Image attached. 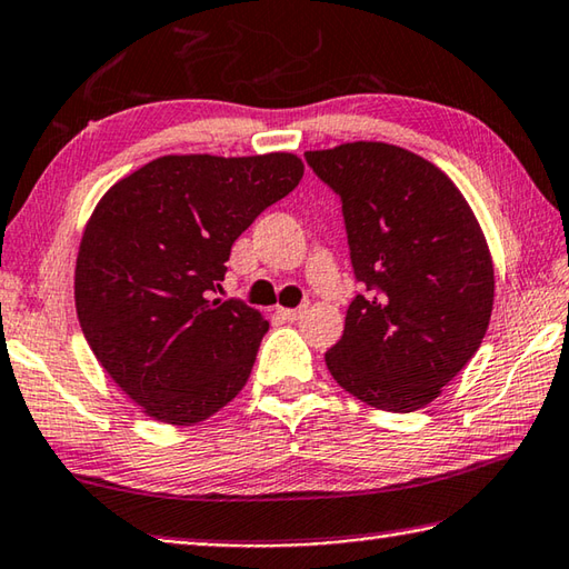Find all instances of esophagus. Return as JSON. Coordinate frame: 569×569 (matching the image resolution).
Wrapping results in <instances>:
<instances>
[{"label":"esophagus","instance_id":"obj_1","mask_svg":"<svg viewBox=\"0 0 569 569\" xmlns=\"http://www.w3.org/2000/svg\"><path fill=\"white\" fill-rule=\"evenodd\" d=\"M276 313L281 316L283 320H298V318H303V313H306V306L303 308H276Z\"/></svg>","mask_w":569,"mask_h":569}]
</instances>
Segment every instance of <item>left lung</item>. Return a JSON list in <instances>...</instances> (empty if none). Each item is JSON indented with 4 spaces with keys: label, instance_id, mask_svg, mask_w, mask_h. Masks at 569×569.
Here are the masks:
<instances>
[{
    "label": "left lung",
    "instance_id": "obj_1",
    "mask_svg": "<svg viewBox=\"0 0 569 569\" xmlns=\"http://www.w3.org/2000/svg\"><path fill=\"white\" fill-rule=\"evenodd\" d=\"M342 199L350 259L367 286L326 365L345 392L385 411L441 395L481 348L496 276L483 229L437 164L389 142L308 150Z\"/></svg>",
    "mask_w": 569,
    "mask_h": 569
}]
</instances>
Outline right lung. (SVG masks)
I'll use <instances>...</instances> for the list:
<instances>
[{
	"label": "right lung",
	"mask_w": 569,
	"mask_h": 569,
	"mask_svg": "<svg viewBox=\"0 0 569 569\" xmlns=\"http://www.w3.org/2000/svg\"><path fill=\"white\" fill-rule=\"evenodd\" d=\"M303 170L293 152L164 154L100 197L78 243L76 313L100 367L148 417L192 427L247 385L269 322L209 291L231 243Z\"/></svg>",
	"instance_id": "right-lung-1"
}]
</instances>
